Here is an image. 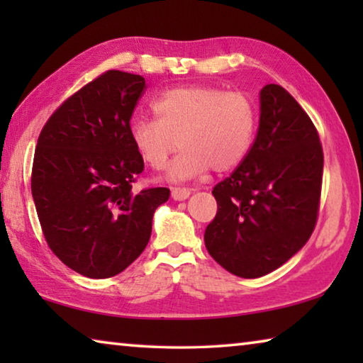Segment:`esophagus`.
Here are the masks:
<instances>
[{"label":"esophagus","mask_w":363,"mask_h":363,"mask_svg":"<svg viewBox=\"0 0 363 363\" xmlns=\"http://www.w3.org/2000/svg\"><path fill=\"white\" fill-rule=\"evenodd\" d=\"M190 192H192V190L187 187H173L171 189V196H173V199L177 201H182V200L189 199Z\"/></svg>","instance_id":"1"}]
</instances>
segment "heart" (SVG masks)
<instances>
[{"label": "heart", "instance_id": "b5f03b06", "mask_svg": "<svg viewBox=\"0 0 363 363\" xmlns=\"http://www.w3.org/2000/svg\"><path fill=\"white\" fill-rule=\"evenodd\" d=\"M155 120L136 118L130 138L140 160L162 169L177 147L182 149L168 169L174 181L208 169L224 173L247 157L256 130V108L247 94L214 86H179L152 102Z\"/></svg>", "mask_w": 363, "mask_h": 363}]
</instances>
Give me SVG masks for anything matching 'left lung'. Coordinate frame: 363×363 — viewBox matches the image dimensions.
<instances>
[{
    "label": "left lung",
    "mask_w": 363,
    "mask_h": 363,
    "mask_svg": "<svg viewBox=\"0 0 363 363\" xmlns=\"http://www.w3.org/2000/svg\"><path fill=\"white\" fill-rule=\"evenodd\" d=\"M322 176L314 123L285 88L266 84L253 145L213 189L218 213L205 230L208 253L243 279L279 269L315 229Z\"/></svg>",
    "instance_id": "1"
}]
</instances>
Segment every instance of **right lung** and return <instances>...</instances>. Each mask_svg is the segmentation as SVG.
Masks as SVG:
<instances>
[{
  "instance_id": "1",
  "label": "right lung",
  "mask_w": 363,
  "mask_h": 363,
  "mask_svg": "<svg viewBox=\"0 0 363 363\" xmlns=\"http://www.w3.org/2000/svg\"><path fill=\"white\" fill-rule=\"evenodd\" d=\"M145 91L134 73L107 70L60 104L40 133L32 195L48 247L67 267L108 279L143 253L169 189L134 192L144 171L130 120Z\"/></svg>"
}]
</instances>
